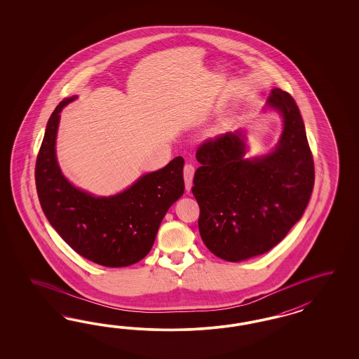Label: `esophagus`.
Wrapping results in <instances>:
<instances>
[{
	"instance_id": "1",
	"label": "esophagus",
	"mask_w": 359,
	"mask_h": 359,
	"mask_svg": "<svg viewBox=\"0 0 359 359\" xmlns=\"http://www.w3.org/2000/svg\"><path fill=\"white\" fill-rule=\"evenodd\" d=\"M185 180V189L189 192L192 188V180H194V175H195V167L192 164H185L184 170H183Z\"/></svg>"
}]
</instances>
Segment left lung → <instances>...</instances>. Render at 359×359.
Here are the masks:
<instances>
[{
	"mask_svg": "<svg viewBox=\"0 0 359 359\" xmlns=\"http://www.w3.org/2000/svg\"><path fill=\"white\" fill-rule=\"evenodd\" d=\"M266 108L283 117L282 135L271 152L245 158L242 130L208 140L196 152L201 165L192 192L200 207V236L224 261L271 250L302 218L313 191V156L294 98L273 88Z\"/></svg>",
	"mask_w": 359,
	"mask_h": 359,
	"instance_id": "left-lung-1",
	"label": "left lung"
}]
</instances>
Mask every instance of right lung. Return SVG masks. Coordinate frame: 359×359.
Instances as JSON below:
<instances>
[{
  "label": "right lung",
  "mask_w": 359,
  "mask_h": 359,
  "mask_svg": "<svg viewBox=\"0 0 359 359\" xmlns=\"http://www.w3.org/2000/svg\"><path fill=\"white\" fill-rule=\"evenodd\" d=\"M65 98L46 126L35 164V184L44 215L65 242L88 261L126 267L151 250L167 210L184 194V159L143 175L123 192L93 196L71 184L57 164L55 143Z\"/></svg>",
  "instance_id": "add662e5"
}]
</instances>
